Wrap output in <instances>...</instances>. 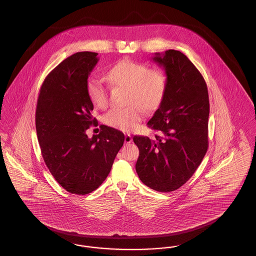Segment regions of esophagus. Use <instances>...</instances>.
Segmentation results:
<instances>
[{
  "instance_id": "34e87169",
  "label": "esophagus",
  "mask_w": 256,
  "mask_h": 256,
  "mask_svg": "<svg viewBox=\"0 0 256 256\" xmlns=\"http://www.w3.org/2000/svg\"><path fill=\"white\" fill-rule=\"evenodd\" d=\"M132 135L128 134H124V142H126V144H128V143H132Z\"/></svg>"
}]
</instances>
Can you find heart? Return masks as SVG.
Segmentation results:
<instances>
[{
    "label": "heart",
    "mask_w": 256,
    "mask_h": 256,
    "mask_svg": "<svg viewBox=\"0 0 256 256\" xmlns=\"http://www.w3.org/2000/svg\"><path fill=\"white\" fill-rule=\"evenodd\" d=\"M106 78L111 84L126 90L128 106L112 108L104 116L106 124L122 132L134 130L142 120L144 110H156L167 91V76L162 70L130 60L117 62L110 68ZM86 92L95 106L104 108L108 106V89L98 78L87 80Z\"/></svg>",
    "instance_id": "heart-1"
}]
</instances>
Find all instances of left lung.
<instances>
[{
	"mask_svg": "<svg viewBox=\"0 0 256 256\" xmlns=\"http://www.w3.org/2000/svg\"><path fill=\"white\" fill-rule=\"evenodd\" d=\"M163 66L167 91L148 122L156 138L134 136L139 148L135 169L141 182L172 192L188 182L208 148L209 97L202 74L182 52L166 50L152 58Z\"/></svg>",
	"mask_w": 256,
	"mask_h": 256,
	"instance_id": "obj_1",
	"label": "left lung"
}]
</instances>
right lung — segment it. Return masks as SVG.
Returning a JSON list of instances; mask_svg holds the SVG:
<instances>
[{
    "label": "right lung",
    "instance_id": "1",
    "mask_svg": "<svg viewBox=\"0 0 256 256\" xmlns=\"http://www.w3.org/2000/svg\"><path fill=\"white\" fill-rule=\"evenodd\" d=\"M97 52H80L58 65L46 76L37 100L36 126L41 154L54 180L71 194L86 195L104 182L124 142L122 132L95 126L94 108L86 92Z\"/></svg>",
    "mask_w": 256,
    "mask_h": 256
}]
</instances>
